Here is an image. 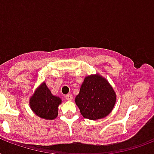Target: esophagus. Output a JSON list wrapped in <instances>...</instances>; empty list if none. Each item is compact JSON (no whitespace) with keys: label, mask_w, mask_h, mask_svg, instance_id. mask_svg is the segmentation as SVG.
Here are the masks:
<instances>
[{"label":"esophagus","mask_w":154,"mask_h":154,"mask_svg":"<svg viewBox=\"0 0 154 154\" xmlns=\"http://www.w3.org/2000/svg\"><path fill=\"white\" fill-rule=\"evenodd\" d=\"M65 98H66V100H68V101H72V94H67L66 96H65Z\"/></svg>","instance_id":"1"}]
</instances>
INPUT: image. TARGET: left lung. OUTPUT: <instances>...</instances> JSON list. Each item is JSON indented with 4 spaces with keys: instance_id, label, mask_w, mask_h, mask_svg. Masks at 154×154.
<instances>
[{
    "instance_id": "obj_1",
    "label": "left lung",
    "mask_w": 154,
    "mask_h": 154,
    "mask_svg": "<svg viewBox=\"0 0 154 154\" xmlns=\"http://www.w3.org/2000/svg\"><path fill=\"white\" fill-rule=\"evenodd\" d=\"M117 95L107 79L98 73L85 77L75 103L85 118L99 120L107 117L114 108Z\"/></svg>"
}]
</instances>
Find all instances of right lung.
<instances>
[{
  "instance_id": "right-lung-1",
  "label": "right lung",
  "mask_w": 154,
  "mask_h": 154,
  "mask_svg": "<svg viewBox=\"0 0 154 154\" xmlns=\"http://www.w3.org/2000/svg\"><path fill=\"white\" fill-rule=\"evenodd\" d=\"M61 102L59 97L52 94L44 82L37 87L30 97L29 106L37 117L45 120H53L57 117L58 106Z\"/></svg>"
}]
</instances>
